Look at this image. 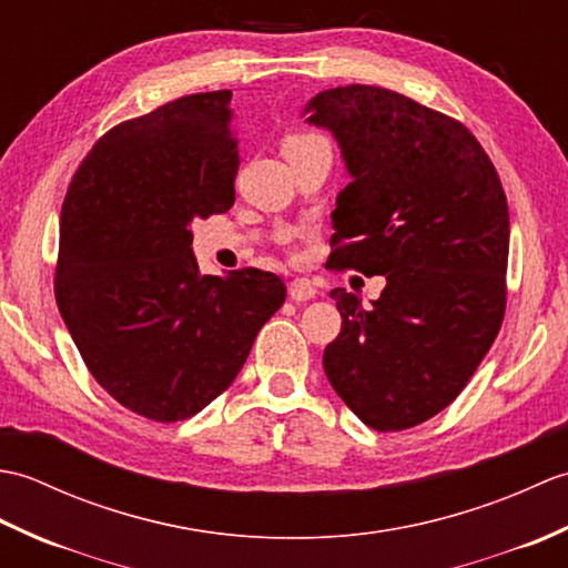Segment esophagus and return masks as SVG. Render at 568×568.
<instances>
[{"mask_svg": "<svg viewBox=\"0 0 568 568\" xmlns=\"http://www.w3.org/2000/svg\"><path fill=\"white\" fill-rule=\"evenodd\" d=\"M287 295H291L295 303H305V300H312L317 295V285L307 275H295L291 285H287Z\"/></svg>", "mask_w": 568, "mask_h": 568, "instance_id": "34e87169", "label": "esophagus"}]
</instances>
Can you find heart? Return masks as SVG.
Here are the masks:
<instances>
[{"instance_id": "obj_1", "label": "heart", "mask_w": 568, "mask_h": 568, "mask_svg": "<svg viewBox=\"0 0 568 568\" xmlns=\"http://www.w3.org/2000/svg\"><path fill=\"white\" fill-rule=\"evenodd\" d=\"M295 139H312V136H295ZM295 139H291V141H295Z\"/></svg>"}]
</instances>
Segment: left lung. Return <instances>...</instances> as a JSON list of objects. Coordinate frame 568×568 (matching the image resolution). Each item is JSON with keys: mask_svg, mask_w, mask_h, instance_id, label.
Here are the masks:
<instances>
[{"mask_svg": "<svg viewBox=\"0 0 568 568\" xmlns=\"http://www.w3.org/2000/svg\"><path fill=\"white\" fill-rule=\"evenodd\" d=\"M303 114L339 143L348 175L329 265L385 275L371 307L332 291L342 332L324 373L368 427H415L456 400L503 324L500 178L464 124L400 92L348 84L315 94Z\"/></svg>", "mask_w": 568, "mask_h": 568, "instance_id": "obj_1", "label": "left lung"}]
</instances>
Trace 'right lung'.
<instances>
[{
  "label": "right lung",
  "mask_w": 568,
  "mask_h": 568,
  "mask_svg": "<svg viewBox=\"0 0 568 568\" xmlns=\"http://www.w3.org/2000/svg\"><path fill=\"white\" fill-rule=\"evenodd\" d=\"M232 92L114 126L72 175L55 300L90 373L155 422L197 415L244 366L285 285L258 268L202 275L190 224L234 204Z\"/></svg>",
  "instance_id": "add662e5"
}]
</instances>
